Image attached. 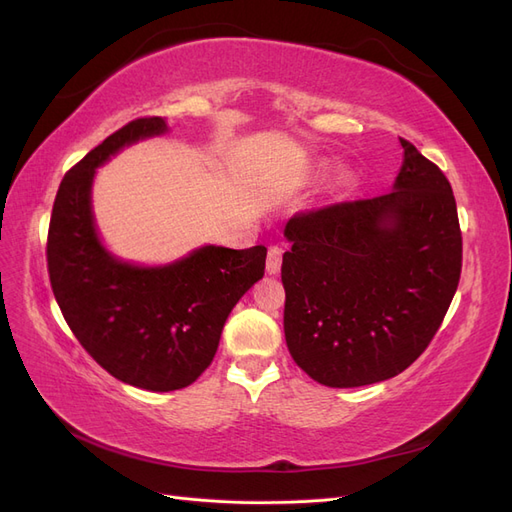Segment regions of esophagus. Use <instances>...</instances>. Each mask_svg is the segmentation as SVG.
<instances>
[{
    "label": "esophagus",
    "instance_id": "obj_1",
    "mask_svg": "<svg viewBox=\"0 0 512 512\" xmlns=\"http://www.w3.org/2000/svg\"><path fill=\"white\" fill-rule=\"evenodd\" d=\"M282 256H284L282 247H271L269 254H267V273H271V275L280 273V269H282Z\"/></svg>",
    "mask_w": 512,
    "mask_h": 512
}]
</instances>
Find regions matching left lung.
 <instances>
[{"instance_id":"left-lung-1","label":"left lung","mask_w":512,"mask_h":512,"mask_svg":"<svg viewBox=\"0 0 512 512\" xmlns=\"http://www.w3.org/2000/svg\"><path fill=\"white\" fill-rule=\"evenodd\" d=\"M395 188L299 211L286 224V344L333 389L389 380L431 344L461 277L451 183L406 138Z\"/></svg>"}]
</instances>
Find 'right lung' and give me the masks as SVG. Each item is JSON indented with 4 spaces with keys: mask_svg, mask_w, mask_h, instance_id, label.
<instances>
[{
    "mask_svg": "<svg viewBox=\"0 0 512 512\" xmlns=\"http://www.w3.org/2000/svg\"><path fill=\"white\" fill-rule=\"evenodd\" d=\"M164 130L162 117H138L74 164L46 237L51 288L74 337L117 380L160 393L190 386L211 365L228 314L262 280L267 258L265 245H205L168 267L143 269L104 250L89 200L96 166Z\"/></svg>",
    "mask_w": 512,
    "mask_h": 512,
    "instance_id": "right-lung-1",
    "label": "right lung"
}]
</instances>
